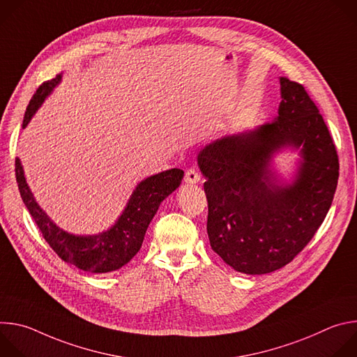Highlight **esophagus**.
<instances>
[{"mask_svg":"<svg viewBox=\"0 0 357 357\" xmlns=\"http://www.w3.org/2000/svg\"><path fill=\"white\" fill-rule=\"evenodd\" d=\"M200 174L196 171V169H188L185 172V182L186 183H199L200 182Z\"/></svg>","mask_w":357,"mask_h":357,"instance_id":"34e87169","label":"esophagus"}]
</instances>
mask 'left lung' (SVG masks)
<instances>
[{
    "instance_id": "8db88e82",
    "label": "left lung",
    "mask_w": 357,
    "mask_h": 357,
    "mask_svg": "<svg viewBox=\"0 0 357 357\" xmlns=\"http://www.w3.org/2000/svg\"><path fill=\"white\" fill-rule=\"evenodd\" d=\"M278 116L252 130L203 146L208 236L213 251L238 273L282 268L310 243L333 200L339 161L333 139L303 86L280 77ZM296 151L289 181L272 167L280 151Z\"/></svg>"
}]
</instances>
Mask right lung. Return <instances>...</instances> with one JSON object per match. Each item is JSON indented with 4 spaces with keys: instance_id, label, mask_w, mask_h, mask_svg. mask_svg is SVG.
Masks as SVG:
<instances>
[{
    "instance_id": "right-lung-1",
    "label": "right lung",
    "mask_w": 357,
    "mask_h": 357,
    "mask_svg": "<svg viewBox=\"0 0 357 357\" xmlns=\"http://www.w3.org/2000/svg\"><path fill=\"white\" fill-rule=\"evenodd\" d=\"M61 80L62 75H58L36 90L26 107L22 128L29 124L46 97ZM15 174L21 197L47 244L63 261L93 274L116 271L135 256L161 202L179 188L183 178L182 169L172 168L142 179L132 190L123 213L110 229L98 234H75L61 229L38 205L26 183L20 158L15 160Z\"/></svg>"
}]
</instances>
